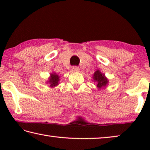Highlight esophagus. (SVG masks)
<instances>
[{
    "mask_svg": "<svg viewBox=\"0 0 150 150\" xmlns=\"http://www.w3.org/2000/svg\"><path fill=\"white\" fill-rule=\"evenodd\" d=\"M71 70H72V71L76 72V71H78L79 70V68L77 66H73L71 68Z\"/></svg>",
    "mask_w": 150,
    "mask_h": 150,
    "instance_id": "obj_1",
    "label": "esophagus"
}]
</instances>
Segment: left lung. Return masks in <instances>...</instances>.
Instances as JSON below:
<instances>
[{
    "label": "left lung",
    "instance_id": "8db88e82",
    "mask_svg": "<svg viewBox=\"0 0 150 150\" xmlns=\"http://www.w3.org/2000/svg\"><path fill=\"white\" fill-rule=\"evenodd\" d=\"M93 79L94 80L97 82V85L96 86L98 88L105 87L108 82L107 79L105 77V75L101 73L99 70H97L94 73Z\"/></svg>",
    "mask_w": 150,
    "mask_h": 150
}]
</instances>
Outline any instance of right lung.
<instances>
[{
    "label": "right lung",
    "mask_w": 150,
    "mask_h": 150,
    "mask_svg": "<svg viewBox=\"0 0 150 150\" xmlns=\"http://www.w3.org/2000/svg\"><path fill=\"white\" fill-rule=\"evenodd\" d=\"M59 76L55 74V73H54V74L51 75V77L50 78V80L48 82H49L50 86L51 87H54L58 85V82H59Z\"/></svg>",
    "instance_id": "add662e5"
}]
</instances>
